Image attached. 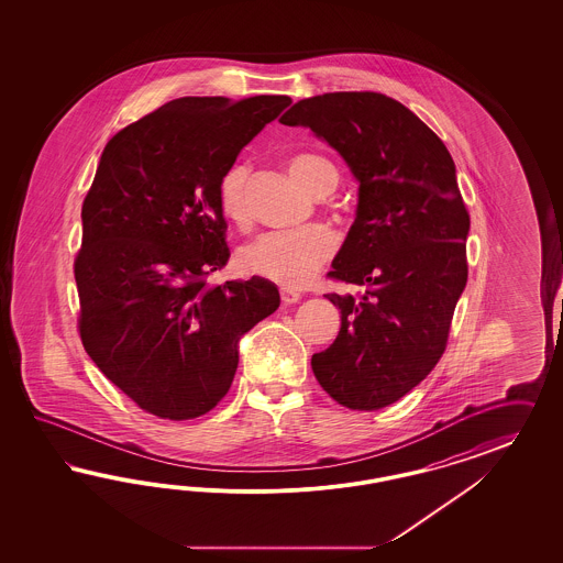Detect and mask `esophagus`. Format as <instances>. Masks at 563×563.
Segmentation results:
<instances>
[{"instance_id": "obj_1", "label": "esophagus", "mask_w": 563, "mask_h": 563, "mask_svg": "<svg viewBox=\"0 0 563 563\" xmlns=\"http://www.w3.org/2000/svg\"><path fill=\"white\" fill-rule=\"evenodd\" d=\"M280 299H283L285 306H292V303H297L301 299V292L292 289H280Z\"/></svg>"}]
</instances>
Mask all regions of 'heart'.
I'll return each mask as SVG.
<instances>
[{
  "label": "heart",
  "instance_id": "1",
  "mask_svg": "<svg viewBox=\"0 0 563 563\" xmlns=\"http://www.w3.org/2000/svg\"><path fill=\"white\" fill-rule=\"evenodd\" d=\"M290 175L309 189L311 194L324 196L332 191L339 173L336 167L322 154L299 153L290 156ZM250 165L233 163L224 170L217 188L219 210L227 221L245 227L247 212V186ZM336 239L320 224L306 227L292 233H266L247 243L239 252V266L245 274L260 276L285 289H299L316 276L325 262L334 254Z\"/></svg>",
  "mask_w": 563,
  "mask_h": 563
}]
</instances>
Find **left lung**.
Instances as JSON below:
<instances>
[{
    "mask_svg": "<svg viewBox=\"0 0 563 563\" xmlns=\"http://www.w3.org/2000/svg\"><path fill=\"white\" fill-rule=\"evenodd\" d=\"M280 123L309 128L358 181L357 217L330 276L365 292L325 295L341 309V332L311 369L342 407L384 409L435 367L466 287L471 219L454 161L410 109L379 92L303 99Z\"/></svg>",
    "mask_w": 563,
    "mask_h": 563,
    "instance_id": "left-lung-1",
    "label": "left lung"
}]
</instances>
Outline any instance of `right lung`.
<instances>
[{
	"label": "right lung",
	"mask_w": 563,
	"mask_h": 563,
	"mask_svg": "<svg viewBox=\"0 0 563 563\" xmlns=\"http://www.w3.org/2000/svg\"><path fill=\"white\" fill-rule=\"evenodd\" d=\"M181 97L123 128L82 205L74 262L88 357L140 409L186 421L229 393L239 341L280 306L260 276L208 285L229 260L217 188L241 148L289 107Z\"/></svg>",
	"instance_id": "add662e5"
}]
</instances>
